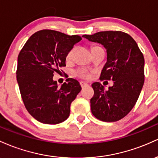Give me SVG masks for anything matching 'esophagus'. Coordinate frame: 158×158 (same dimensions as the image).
Segmentation results:
<instances>
[{"mask_svg":"<svg viewBox=\"0 0 158 158\" xmlns=\"http://www.w3.org/2000/svg\"><path fill=\"white\" fill-rule=\"evenodd\" d=\"M80 84H81V87H84V86H87L88 85H89L88 84H86V83L84 82V81H81V82H80Z\"/></svg>","mask_w":158,"mask_h":158,"instance_id":"esophagus-1","label":"esophagus"}]
</instances>
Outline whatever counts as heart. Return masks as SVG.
<instances>
[{
    "label": "heart",
    "instance_id": "b5f03b06",
    "mask_svg": "<svg viewBox=\"0 0 158 158\" xmlns=\"http://www.w3.org/2000/svg\"><path fill=\"white\" fill-rule=\"evenodd\" d=\"M74 51V49L72 48V50L69 51L68 54H66V60H72V56H73ZM74 75L78 77H81V78L89 80L91 77V72H89L86 69H76L74 71Z\"/></svg>",
    "mask_w": 158,
    "mask_h": 158
}]
</instances>
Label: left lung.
<instances>
[{
	"mask_svg": "<svg viewBox=\"0 0 158 158\" xmlns=\"http://www.w3.org/2000/svg\"><path fill=\"white\" fill-rule=\"evenodd\" d=\"M83 36L107 49V63L100 80L113 81L107 90L99 82L92 84V113L101 121H118L130 113L141 93L145 81L143 53L135 40L122 31H102Z\"/></svg>",
	"mask_w": 158,
	"mask_h": 158,
	"instance_id": "1",
	"label": "left lung"
}]
</instances>
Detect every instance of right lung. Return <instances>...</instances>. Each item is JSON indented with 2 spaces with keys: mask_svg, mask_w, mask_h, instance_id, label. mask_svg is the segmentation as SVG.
<instances>
[{
  "mask_svg": "<svg viewBox=\"0 0 158 158\" xmlns=\"http://www.w3.org/2000/svg\"><path fill=\"white\" fill-rule=\"evenodd\" d=\"M81 40L78 35L42 30L28 39L19 53V90L27 110L37 121L56 125L69 116L71 104L81 90V85L68 78L59 87L53 76L65 66L66 54Z\"/></svg>",
  "mask_w": 158,
  "mask_h": 158,
  "instance_id": "1",
  "label": "right lung"
}]
</instances>
